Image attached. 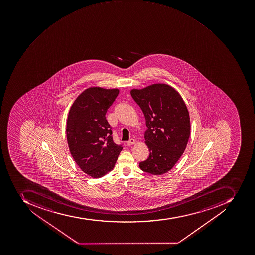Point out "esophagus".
<instances>
[{
    "label": "esophagus",
    "instance_id": "obj_1",
    "mask_svg": "<svg viewBox=\"0 0 255 255\" xmlns=\"http://www.w3.org/2000/svg\"><path fill=\"white\" fill-rule=\"evenodd\" d=\"M136 144V140H135L134 139H130L128 141H127V145H128V146H131L132 144Z\"/></svg>",
    "mask_w": 255,
    "mask_h": 255
}]
</instances>
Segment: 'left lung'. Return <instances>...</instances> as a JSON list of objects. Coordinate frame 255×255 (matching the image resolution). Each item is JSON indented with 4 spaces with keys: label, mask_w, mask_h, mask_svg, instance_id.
<instances>
[{
    "label": "left lung",
    "mask_w": 255,
    "mask_h": 255,
    "mask_svg": "<svg viewBox=\"0 0 255 255\" xmlns=\"http://www.w3.org/2000/svg\"><path fill=\"white\" fill-rule=\"evenodd\" d=\"M130 94L142 110L148 127L144 143L150 153L139 164L140 169L152 175L166 173L188 144L191 132L188 108L179 92L165 83L132 89Z\"/></svg>",
    "instance_id": "left-lung-1"
}]
</instances>
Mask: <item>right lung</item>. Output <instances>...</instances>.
I'll return each mask as SVG.
<instances>
[{"label":"right lung","mask_w":255,"mask_h":255,"mask_svg":"<svg viewBox=\"0 0 255 255\" xmlns=\"http://www.w3.org/2000/svg\"><path fill=\"white\" fill-rule=\"evenodd\" d=\"M119 94V88L89 87L75 99L68 113L66 132L70 152L80 169L92 178L111 172L123 149L113 141L106 119Z\"/></svg>","instance_id":"obj_1"}]
</instances>
